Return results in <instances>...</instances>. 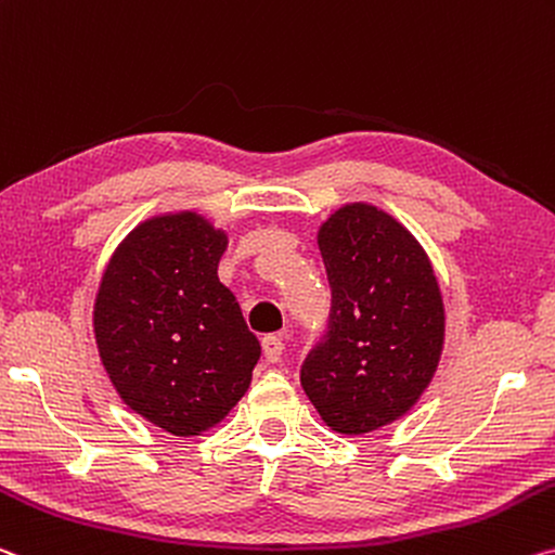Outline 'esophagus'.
I'll list each match as a JSON object with an SVG mask.
<instances>
[{"label":"esophagus","mask_w":555,"mask_h":555,"mask_svg":"<svg viewBox=\"0 0 555 555\" xmlns=\"http://www.w3.org/2000/svg\"><path fill=\"white\" fill-rule=\"evenodd\" d=\"M261 348H263V358H267L269 363H279L281 353H284V338H281V336H263Z\"/></svg>","instance_id":"esophagus-1"}]
</instances>
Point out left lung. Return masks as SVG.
<instances>
[{"mask_svg": "<svg viewBox=\"0 0 555 555\" xmlns=\"http://www.w3.org/2000/svg\"><path fill=\"white\" fill-rule=\"evenodd\" d=\"M333 304L301 385L338 435H365L415 408L444 348V298L425 246L385 209L346 202L319 227Z\"/></svg>", "mask_w": 555, "mask_h": 555, "instance_id": "1", "label": "left lung"}]
</instances>
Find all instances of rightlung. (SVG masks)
Returning a JSON list of instances; mask_svg holds the SVG:
<instances>
[{
    "mask_svg": "<svg viewBox=\"0 0 555 555\" xmlns=\"http://www.w3.org/2000/svg\"><path fill=\"white\" fill-rule=\"evenodd\" d=\"M230 234L197 209L147 217L105 263L93 338L118 398L172 437L230 415L261 356L234 294L217 276Z\"/></svg>",
    "mask_w": 555,
    "mask_h": 555,
    "instance_id": "obj_1",
    "label": "right lung"
}]
</instances>
